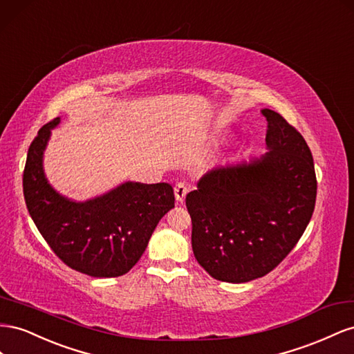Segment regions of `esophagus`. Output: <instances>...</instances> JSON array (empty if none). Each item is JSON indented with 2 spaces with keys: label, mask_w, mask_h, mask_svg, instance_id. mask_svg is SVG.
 <instances>
[{
  "label": "esophagus",
  "mask_w": 354,
  "mask_h": 354,
  "mask_svg": "<svg viewBox=\"0 0 354 354\" xmlns=\"http://www.w3.org/2000/svg\"><path fill=\"white\" fill-rule=\"evenodd\" d=\"M188 194V187L184 183H178L175 185V197L178 201H184L185 196Z\"/></svg>",
  "instance_id": "34e87169"
}]
</instances>
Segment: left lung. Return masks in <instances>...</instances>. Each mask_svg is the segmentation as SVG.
I'll list each match as a JSON object with an SVG mask.
<instances>
[{"label":"left lung","mask_w":354,"mask_h":354,"mask_svg":"<svg viewBox=\"0 0 354 354\" xmlns=\"http://www.w3.org/2000/svg\"><path fill=\"white\" fill-rule=\"evenodd\" d=\"M267 118L268 153L218 166L200 178L185 203L198 264L228 283H245L276 268L311 219L317 180L306 139L276 111Z\"/></svg>","instance_id":"left-lung-1"}]
</instances>
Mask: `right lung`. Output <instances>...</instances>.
<instances>
[{
	"mask_svg": "<svg viewBox=\"0 0 354 354\" xmlns=\"http://www.w3.org/2000/svg\"><path fill=\"white\" fill-rule=\"evenodd\" d=\"M55 118L28 149L24 196L44 240L68 267L92 277H118L145 252L158 221L175 207L171 185L127 183L86 201H74L48 184L43 158Z\"/></svg>",
	"mask_w": 354,
	"mask_h": 354,
	"instance_id": "right-lung-1",
	"label": "right lung"
}]
</instances>
